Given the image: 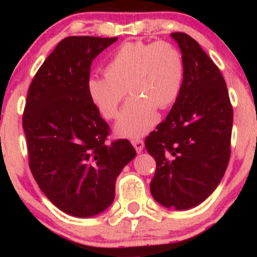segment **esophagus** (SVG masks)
Wrapping results in <instances>:
<instances>
[{"label":"esophagus","mask_w":257,"mask_h":257,"mask_svg":"<svg viewBox=\"0 0 257 257\" xmlns=\"http://www.w3.org/2000/svg\"><path fill=\"white\" fill-rule=\"evenodd\" d=\"M132 144H133V146L135 147V150H137V152L138 153H140V152H143V150H144V141L141 140V139H134V140H132Z\"/></svg>","instance_id":"1"}]
</instances>
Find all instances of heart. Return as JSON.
Masks as SVG:
<instances>
[{"mask_svg": "<svg viewBox=\"0 0 257 257\" xmlns=\"http://www.w3.org/2000/svg\"><path fill=\"white\" fill-rule=\"evenodd\" d=\"M185 78L181 52L167 41L126 42L105 65L104 76L88 79V94L107 119L117 116L126 90L132 98L117 128L125 137H139L156 122V108L166 110L178 99Z\"/></svg>", "mask_w": 257, "mask_h": 257, "instance_id": "obj_1", "label": "heart"}]
</instances>
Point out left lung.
I'll use <instances>...</instances> for the list:
<instances>
[{
    "label": "left lung",
    "mask_w": 257,
    "mask_h": 257,
    "mask_svg": "<svg viewBox=\"0 0 257 257\" xmlns=\"http://www.w3.org/2000/svg\"><path fill=\"white\" fill-rule=\"evenodd\" d=\"M185 61V78L166 119L145 140L155 158L150 190L166 208L200 204L223 178L229 156L233 108L219 67L184 32L170 35Z\"/></svg>",
    "instance_id": "left-lung-1"
}]
</instances>
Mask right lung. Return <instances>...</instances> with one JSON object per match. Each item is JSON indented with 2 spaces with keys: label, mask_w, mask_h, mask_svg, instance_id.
I'll use <instances>...</instances> for the list:
<instances>
[{
  "label": "right lung",
  "mask_w": 257,
  "mask_h": 257,
  "mask_svg": "<svg viewBox=\"0 0 257 257\" xmlns=\"http://www.w3.org/2000/svg\"><path fill=\"white\" fill-rule=\"evenodd\" d=\"M116 41L64 38L29 88L23 116L29 166L47 198L71 216L106 210L117 176L137 156L125 139L106 144L110 126L88 94L91 61Z\"/></svg>",
  "instance_id": "1"
}]
</instances>
